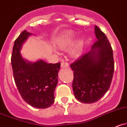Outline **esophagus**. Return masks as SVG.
Masks as SVG:
<instances>
[{
	"label": "esophagus",
	"mask_w": 127,
	"mask_h": 127,
	"mask_svg": "<svg viewBox=\"0 0 127 127\" xmlns=\"http://www.w3.org/2000/svg\"><path fill=\"white\" fill-rule=\"evenodd\" d=\"M61 67H62V68H68V64L67 62H62L61 63Z\"/></svg>",
	"instance_id": "obj_1"
}]
</instances>
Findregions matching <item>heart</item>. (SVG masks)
Wrapping results in <instances>:
<instances>
[{
    "label": "heart",
    "instance_id": "b5f03b06",
    "mask_svg": "<svg viewBox=\"0 0 127 127\" xmlns=\"http://www.w3.org/2000/svg\"><path fill=\"white\" fill-rule=\"evenodd\" d=\"M74 38V34L70 31H67L57 40L55 42L57 47L60 50H66L73 43ZM83 45L84 44L82 40L76 41L68 51L71 57L77 58L79 57L82 52Z\"/></svg>",
    "mask_w": 127,
    "mask_h": 127
}]
</instances>
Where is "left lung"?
I'll return each mask as SVG.
<instances>
[{"label":"left lung","instance_id":"1","mask_svg":"<svg viewBox=\"0 0 127 127\" xmlns=\"http://www.w3.org/2000/svg\"><path fill=\"white\" fill-rule=\"evenodd\" d=\"M97 41L92 50L70 65L74 96L79 102H97L110 87L114 72L113 50L105 34L95 26Z\"/></svg>","mask_w":127,"mask_h":127}]
</instances>
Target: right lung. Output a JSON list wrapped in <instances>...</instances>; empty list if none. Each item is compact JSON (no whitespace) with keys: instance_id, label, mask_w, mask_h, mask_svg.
I'll list each match as a JSON object with an SVG mask.
<instances>
[{"instance_id":"1","label":"right lung","mask_w":127,"mask_h":127,"mask_svg":"<svg viewBox=\"0 0 127 127\" xmlns=\"http://www.w3.org/2000/svg\"><path fill=\"white\" fill-rule=\"evenodd\" d=\"M30 35L23 31L14 42L11 57L14 80L24 100L35 108H46L55 102L60 63L48 64L42 60L32 63L24 60L20 50Z\"/></svg>"}]
</instances>
